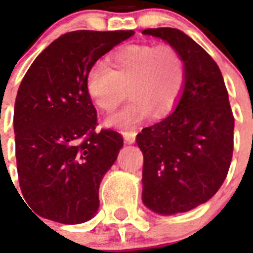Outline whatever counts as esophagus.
Returning a JSON list of instances; mask_svg holds the SVG:
<instances>
[{"mask_svg": "<svg viewBox=\"0 0 253 253\" xmlns=\"http://www.w3.org/2000/svg\"><path fill=\"white\" fill-rule=\"evenodd\" d=\"M136 134H138V132H136L135 130L122 131V135H123V138H125V140H126V143H134Z\"/></svg>", "mask_w": 253, "mask_h": 253, "instance_id": "34e87169", "label": "esophagus"}]
</instances>
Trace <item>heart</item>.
Here are the masks:
<instances>
[{"mask_svg":"<svg viewBox=\"0 0 253 253\" xmlns=\"http://www.w3.org/2000/svg\"><path fill=\"white\" fill-rule=\"evenodd\" d=\"M107 64L91 65L85 77V89L99 110L110 113L122 102L127 87L130 102L109 117L110 126H134L154 113L159 118L166 117L184 94L186 63L170 44H127L111 53Z\"/></svg>","mask_w":253,"mask_h":253,"instance_id":"obj_1","label":"heart"}]
</instances>
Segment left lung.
<instances>
[{"label":"left lung","mask_w":253,"mask_h":253,"mask_svg":"<svg viewBox=\"0 0 253 253\" xmlns=\"http://www.w3.org/2000/svg\"><path fill=\"white\" fill-rule=\"evenodd\" d=\"M176 47L188 71L176 110L143 128V202L159 214L185 212L208 202L226 180L234 151V115L220 69L198 43L177 29L143 30Z\"/></svg>","instance_id":"8db88e82"}]
</instances>
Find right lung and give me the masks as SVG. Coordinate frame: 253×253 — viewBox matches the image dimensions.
<instances>
[{"label": "right lung", "mask_w": 253, "mask_h": 253, "mask_svg": "<svg viewBox=\"0 0 253 253\" xmlns=\"http://www.w3.org/2000/svg\"><path fill=\"white\" fill-rule=\"evenodd\" d=\"M132 35V30L64 34L34 60L19 85L14 107L19 186L42 218L77 224L98 209L99 184L123 138L110 128L95 130L85 77L99 57Z\"/></svg>", "instance_id": "obj_1"}]
</instances>
